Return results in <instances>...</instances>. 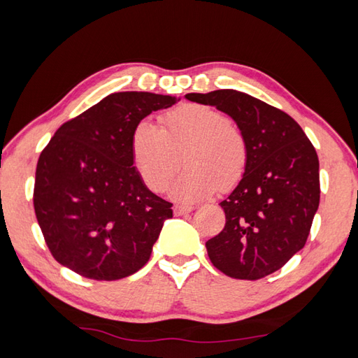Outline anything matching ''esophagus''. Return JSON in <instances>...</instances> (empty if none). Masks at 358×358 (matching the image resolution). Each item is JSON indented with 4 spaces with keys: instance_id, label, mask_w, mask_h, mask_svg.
Returning <instances> with one entry per match:
<instances>
[{
    "instance_id": "esophagus-1",
    "label": "esophagus",
    "mask_w": 358,
    "mask_h": 358,
    "mask_svg": "<svg viewBox=\"0 0 358 358\" xmlns=\"http://www.w3.org/2000/svg\"><path fill=\"white\" fill-rule=\"evenodd\" d=\"M194 208L192 206H183V204H175L173 206V214L175 215H185L187 212H191Z\"/></svg>"
}]
</instances>
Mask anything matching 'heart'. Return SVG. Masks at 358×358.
I'll return each mask as SVG.
<instances>
[{
  "label": "heart",
  "mask_w": 358,
  "mask_h": 358,
  "mask_svg": "<svg viewBox=\"0 0 358 358\" xmlns=\"http://www.w3.org/2000/svg\"><path fill=\"white\" fill-rule=\"evenodd\" d=\"M158 121L159 129L140 121L131 135L134 166L150 191H164L181 155L187 169L171 187L177 200L196 201L240 183L249 163L248 140L223 112L189 103L163 113Z\"/></svg>",
  "instance_id": "b5f03b06"
}]
</instances>
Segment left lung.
<instances>
[{
	"label": "left lung",
	"mask_w": 358,
	"mask_h": 358,
	"mask_svg": "<svg viewBox=\"0 0 358 358\" xmlns=\"http://www.w3.org/2000/svg\"><path fill=\"white\" fill-rule=\"evenodd\" d=\"M186 98L226 112L246 136L248 169L220 203L224 229L206 249L227 277L260 280L306 245L320 203L317 152L292 117L258 98L232 89Z\"/></svg>",
	"instance_id": "1"
}]
</instances>
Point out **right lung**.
Instances as JSON below:
<instances>
[{"label":"right lung","mask_w":358,"mask_h":358,"mask_svg":"<svg viewBox=\"0 0 358 358\" xmlns=\"http://www.w3.org/2000/svg\"><path fill=\"white\" fill-rule=\"evenodd\" d=\"M177 96L115 92L58 127L38 158L34 208L52 257L96 281L132 275L149 262L172 203L134 167L131 135Z\"/></svg>","instance_id":"right-lung-1"}]
</instances>
